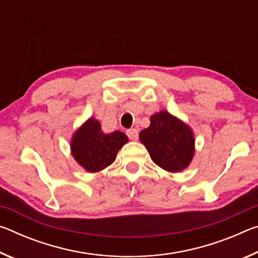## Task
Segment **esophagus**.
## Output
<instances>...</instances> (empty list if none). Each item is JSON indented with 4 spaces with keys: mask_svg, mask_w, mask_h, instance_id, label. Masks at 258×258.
I'll return each mask as SVG.
<instances>
[{
    "mask_svg": "<svg viewBox=\"0 0 258 258\" xmlns=\"http://www.w3.org/2000/svg\"><path fill=\"white\" fill-rule=\"evenodd\" d=\"M126 134H127V137L131 140H133V141L138 140V138H139V132H138V130H135V128L127 130V131H126Z\"/></svg>",
    "mask_w": 258,
    "mask_h": 258,
    "instance_id": "esophagus-1",
    "label": "esophagus"
}]
</instances>
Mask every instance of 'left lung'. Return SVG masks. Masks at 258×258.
<instances>
[{"instance_id":"left-lung-1","label":"left lung","mask_w":258,"mask_h":258,"mask_svg":"<svg viewBox=\"0 0 258 258\" xmlns=\"http://www.w3.org/2000/svg\"><path fill=\"white\" fill-rule=\"evenodd\" d=\"M139 139L154 163L167 172L183 171L195 156V134L191 127L166 110L150 117V126L140 132Z\"/></svg>"}]
</instances>
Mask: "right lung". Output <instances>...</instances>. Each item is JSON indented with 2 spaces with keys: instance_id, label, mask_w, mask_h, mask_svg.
I'll use <instances>...</instances> for the list:
<instances>
[{
  "instance_id": "1",
  "label": "right lung",
  "mask_w": 258,
  "mask_h": 258,
  "mask_svg": "<svg viewBox=\"0 0 258 258\" xmlns=\"http://www.w3.org/2000/svg\"><path fill=\"white\" fill-rule=\"evenodd\" d=\"M128 142L123 132L106 134L99 121L91 117L76 130L71 141L72 155L86 172L102 171L116 159L117 152Z\"/></svg>"
}]
</instances>
